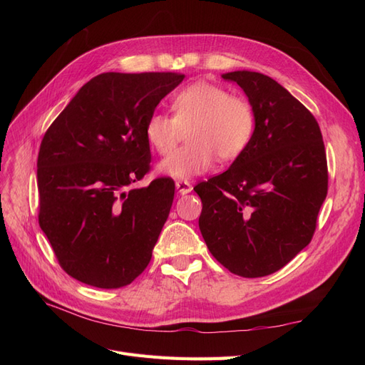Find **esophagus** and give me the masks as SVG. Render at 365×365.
<instances>
[{
  "instance_id": "34e87169",
  "label": "esophagus",
  "mask_w": 365,
  "mask_h": 365,
  "mask_svg": "<svg viewBox=\"0 0 365 365\" xmlns=\"http://www.w3.org/2000/svg\"><path fill=\"white\" fill-rule=\"evenodd\" d=\"M176 190L180 195H187L192 192V184L189 181H176Z\"/></svg>"
}]
</instances>
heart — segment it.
<instances>
[{
	"label": "heart",
	"mask_w": 365,
	"mask_h": 365,
	"mask_svg": "<svg viewBox=\"0 0 365 365\" xmlns=\"http://www.w3.org/2000/svg\"><path fill=\"white\" fill-rule=\"evenodd\" d=\"M173 115L153 113L145 125L150 148L169 153L187 132V145L164 158L158 169L176 180H189L213 168L216 157L233 161L245 152L256 130V113L248 98L227 88L195 82L173 97Z\"/></svg>",
	"instance_id": "obj_1"
}]
</instances>
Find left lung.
Instances as JSON below:
<instances>
[{
  "mask_svg": "<svg viewBox=\"0 0 365 365\" xmlns=\"http://www.w3.org/2000/svg\"><path fill=\"white\" fill-rule=\"evenodd\" d=\"M256 113L252 140L228 170L200 182V230L213 257L240 277L282 269L311 242L327 195L315 117L271 77L231 71Z\"/></svg>",
  "mask_w": 365,
  "mask_h": 365,
  "instance_id": "1",
  "label": "left lung"
}]
</instances>
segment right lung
Returning <instances> with one entry per match:
<instances>
[{"label": "right lung", "mask_w": 365, "mask_h": 365, "mask_svg": "<svg viewBox=\"0 0 365 365\" xmlns=\"http://www.w3.org/2000/svg\"><path fill=\"white\" fill-rule=\"evenodd\" d=\"M178 73H103L86 82L42 138L39 225L62 269L117 289L146 269L175 195L170 178L129 189L150 169L145 125Z\"/></svg>", "instance_id": "add662e5"}]
</instances>
